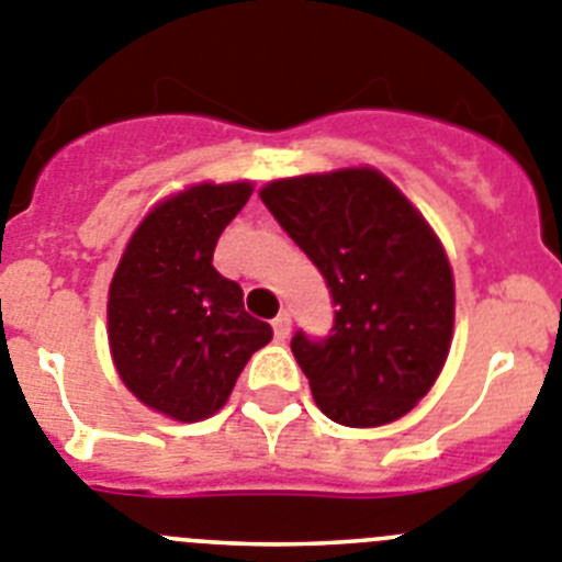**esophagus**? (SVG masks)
Masks as SVG:
<instances>
[{
    "label": "esophagus",
    "instance_id": "esophagus-1",
    "mask_svg": "<svg viewBox=\"0 0 562 562\" xmlns=\"http://www.w3.org/2000/svg\"><path fill=\"white\" fill-rule=\"evenodd\" d=\"M290 328H292V317L290 312H281V315L272 321V331H276V339H286L290 337Z\"/></svg>",
    "mask_w": 562,
    "mask_h": 562
}]
</instances>
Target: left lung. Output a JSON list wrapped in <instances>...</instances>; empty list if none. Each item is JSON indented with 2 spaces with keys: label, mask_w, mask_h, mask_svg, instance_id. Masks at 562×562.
<instances>
[{
  "label": "left lung",
  "mask_w": 562,
  "mask_h": 562,
  "mask_svg": "<svg viewBox=\"0 0 562 562\" xmlns=\"http://www.w3.org/2000/svg\"><path fill=\"white\" fill-rule=\"evenodd\" d=\"M259 194L337 306L328 337H292L317 406L342 426L393 424L449 357L454 276L440 239L370 167L272 180Z\"/></svg>",
  "instance_id": "1"
}]
</instances>
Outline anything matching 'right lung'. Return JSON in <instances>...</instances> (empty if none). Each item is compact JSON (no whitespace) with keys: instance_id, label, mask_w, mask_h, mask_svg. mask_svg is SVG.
<instances>
[{"instance_id":"right-lung-1","label":"right lung","mask_w":562,"mask_h":562,"mask_svg":"<svg viewBox=\"0 0 562 562\" xmlns=\"http://www.w3.org/2000/svg\"><path fill=\"white\" fill-rule=\"evenodd\" d=\"M254 187L198 183L158 203L127 241L108 290L116 373L144 406L194 424L228 401L247 359L272 339L241 286L214 270V247Z\"/></svg>"}]
</instances>
